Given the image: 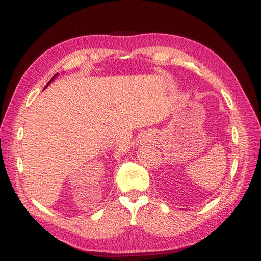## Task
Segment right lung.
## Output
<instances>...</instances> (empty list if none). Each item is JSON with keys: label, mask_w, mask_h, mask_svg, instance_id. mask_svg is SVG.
Listing matches in <instances>:
<instances>
[{"label": "right lung", "mask_w": 261, "mask_h": 261, "mask_svg": "<svg viewBox=\"0 0 261 261\" xmlns=\"http://www.w3.org/2000/svg\"><path fill=\"white\" fill-rule=\"evenodd\" d=\"M57 75H58V73H57V74H56V75H54V76H53V77H52V79H51V80H50V81H48V82H47V84H46V86H45V88H46V87H47V86H48V84H50V83H51V81H53V80H54V77H56V76H57ZM45 88H44V89H45Z\"/></svg>", "instance_id": "1"}]
</instances>
